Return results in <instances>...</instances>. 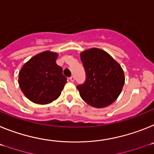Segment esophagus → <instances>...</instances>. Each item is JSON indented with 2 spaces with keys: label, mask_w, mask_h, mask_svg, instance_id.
<instances>
[{
  "label": "esophagus",
  "mask_w": 154,
  "mask_h": 154,
  "mask_svg": "<svg viewBox=\"0 0 154 154\" xmlns=\"http://www.w3.org/2000/svg\"><path fill=\"white\" fill-rule=\"evenodd\" d=\"M74 80H75V77H73V76H71V77H69V81H72V82H73V81H74Z\"/></svg>",
  "instance_id": "obj_1"
}]
</instances>
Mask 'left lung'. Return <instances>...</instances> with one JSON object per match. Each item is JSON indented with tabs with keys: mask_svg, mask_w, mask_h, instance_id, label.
Segmentation results:
<instances>
[{
	"mask_svg": "<svg viewBox=\"0 0 154 154\" xmlns=\"http://www.w3.org/2000/svg\"><path fill=\"white\" fill-rule=\"evenodd\" d=\"M86 79L77 86L82 99L91 106L104 108L114 102L125 83L123 70L109 53L99 49L81 53Z\"/></svg>",
	"mask_w": 154,
	"mask_h": 154,
	"instance_id": "left-lung-1",
	"label": "left lung"
}]
</instances>
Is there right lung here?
<instances>
[{
  "label": "right lung",
  "mask_w": 154,
  "mask_h": 154,
  "mask_svg": "<svg viewBox=\"0 0 154 154\" xmlns=\"http://www.w3.org/2000/svg\"><path fill=\"white\" fill-rule=\"evenodd\" d=\"M57 54L43 52L30 59L21 68L18 84L21 91L37 104H49L58 98L66 77L63 69L56 63Z\"/></svg>",
  "instance_id": "add662e5"
}]
</instances>
